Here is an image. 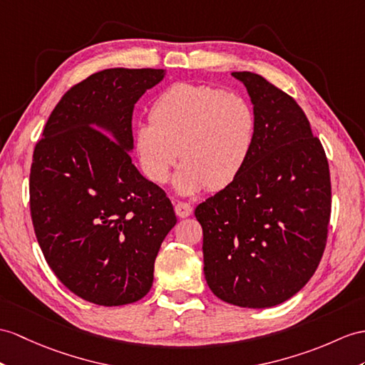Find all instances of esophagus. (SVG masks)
<instances>
[{"instance_id":"esophagus-1","label":"esophagus","mask_w":365,"mask_h":365,"mask_svg":"<svg viewBox=\"0 0 365 365\" xmlns=\"http://www.w3.org/2000/svg\"><path fill=\"white\" fill-rule=\"evenodd\" d=\"M175 213L180 218H185V217H189L190 213H192V206L189 202H182V201H178L176 204H175Z\"/></svg>"}]
</instances>
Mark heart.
Here are the masks:
<instances>
[{
    "label": "heart",
    "instance_id": "b5f03b06",
    "mask_svg": "<svg viewBox=\"0 0 365 365\" xmlns=\"http://www.w3.org/2000/svg\"><path fill=\"white\" fill-rule=\"evenodd\" d=\"M148 118L150 123H138L133 133L140 170L152 182L164 184L180 155L173 187L181 195L227 187L254 152V106L215 86L176 83L153 102Z\"/></svg>",
    "mask_w": 365,
    "mask_h": 365
}]
</instances>
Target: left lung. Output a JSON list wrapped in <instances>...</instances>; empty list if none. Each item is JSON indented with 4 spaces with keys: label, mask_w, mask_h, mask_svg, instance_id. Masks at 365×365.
<instances>
[{
    "label": "left lung",
    "mask_w": 365,
    "mask_h": 365,
    "mask_svg": "<svg viewBox=\"0 0 365 365\" xmlns=\"http://www.w3.org/2000/svg\"><path fill=\"white\" fill-rule=\"evenodd\" d=\"M257 114L245 170L195 209L204 275L218 299L269 308L313 277L327 243L331 184L324 147L297 102L250 71L232 73Z\"/></svg>",
    "instance_id": "1"
}]
</instances>
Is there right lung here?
I'll return each mask as SVG.
<instances>
[{"label":"right lung","instance_id":"obj_1","mask_svg":"<svg viewBox=\"0 0 365 365\" xmlns=\"http://www.w3.org/2000/svg\"><path fill=\"white\" fill-rule=\"evenodd\" d=\"M164 69H103L61 97L34 150L31 215L51 269L83 300L133 304L153 285L176 225L165 192L131 163L135 103Z\"/></svg>","mask_w":365,"mask_h":365}]
</instances>
